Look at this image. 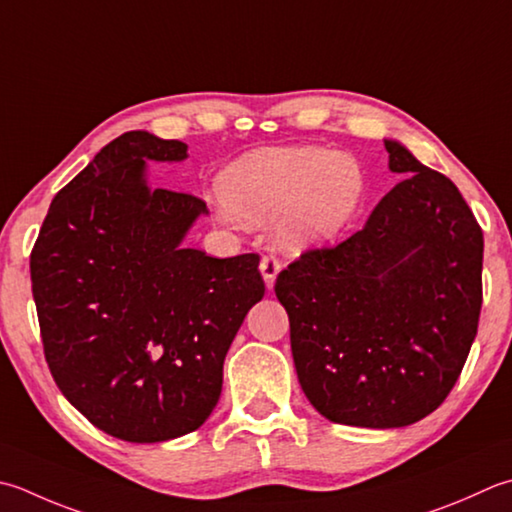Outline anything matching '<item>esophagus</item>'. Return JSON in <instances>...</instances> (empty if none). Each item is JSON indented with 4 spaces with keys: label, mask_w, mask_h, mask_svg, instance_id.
Returning a JSON list of instances; mask_svg holds the SVG:
<instances>
[{
    "label": "esophagus",
    "mask_w": 512,
    "mask_h": 512,
    "mask_svg": "<svg viewBox=\"0 0 512 512\" xmlns=\"http://www.w3.org/2000/svg\"><path fill=\"white\" fill-rule=\"evenodd\" d=\"M259 270H262L264 284L270 290V288L275 286V279L279 275V270H282V264H279L273 255H266V257H262V264H259Z\"/></svg>",
    "instance_id": "34e87169"
}]
</instances>
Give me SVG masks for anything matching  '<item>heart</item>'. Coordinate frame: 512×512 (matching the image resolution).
<instances>
[{"mask_svg": "<svg viewBox=\"0 0 512 512\" xmlns=\"http://www.w3.org/2000/svg\"><path fill=\"white\" fill-rule=\"evenodd\" d=\"M364 173L355 157L319 146L253 150L219 177L217 215L228 224L275 217L288 250L322 244L353 222L364 202Z\"/></svg>", "mask_w": 512, "mask_h": 512, "instance_id": "b5f03b06", "label": "heart"}]
</instances>
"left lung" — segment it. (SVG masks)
<instances>
[{
    "label": "left lung",
    "mask_w": 512,
    "mask_h": 512,
    "mask_svg": "<svg viewBox=\"0 0 512 512\" xmlns=\"http://www.w3.org/2000/svg\"><path fill=\"white\" fill-rule=\"evenodd\" d=\"M408 175L362 230L308 250L277 275L290 350L308 402L335 424L402 428L444 402L482 310L484 235L462 193L397 139Z\"/></svg>",
    "instance_id": "left-lung-1"
}]
</instances>
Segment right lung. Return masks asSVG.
<instances>
[{
    "label": "right lung",
    "instance_id": "obj_1",
    "mask_svg": "<svg viewBox=\"0 0 512 512\" xmlns=\"http://www.w3.org/2000/svg\"><path fill=\"white\" fill-rule=\"evenodd\" d=\"M186 157L177 139L119 135L55 195L30 253L55 384L90 424L133 444L206 422L228 348L266 290L259 255L184 246L208 208L150 188L146 162Z\"/></svg>",
    "mask_w": 512,
    "mask_h": 512
}]
</instances>
